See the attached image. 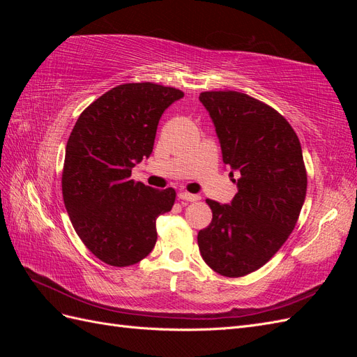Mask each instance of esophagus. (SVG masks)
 <instances>
[{
  "label": "esophagus",
  "instance_id": "1",
  "mask_svg": "<svg viewBox=\"0 0 357 357\" xmlns=\"http://www.w3.org/2000/svg\"><path fill=\"white\" fill-rule=\"evenodd\" d=\"M178 198L181 201H188V202H193V201H198L201 197L195 195V193H189V192H180L178 193Z\"/></svg>",
  "mask_w": 357,
  "mask_h": 357
}]
</instances>
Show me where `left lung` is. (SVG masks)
<instances>
[{
	"label": "left lung",
	"instance_id": "1",
	"mask_svg": "<svg viewBox=\"0 0 357 357\" xmlns=\"http://www.w3.org/2000/svg\"><path fill=\"white\" fill-rule=\"evenodd\" d=\"M218 132L223 162L238 192L232 202L207 199L211 223L198 232L199 252L213 271L243 277L264 266L298 222L307 195V169L294 128L273 107L247 93L199 95Z\"/></svg>",
	"mask_w": 357,
	"mask_h": 357
}]
</instances>
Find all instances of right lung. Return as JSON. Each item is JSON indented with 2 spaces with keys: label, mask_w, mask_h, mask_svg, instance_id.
I'll return each instance as SVG.
<instances>
[{
  "label": "right lung",
  "mask_w": 357,
  "mask_h": 357,
  "mask_svg": "<svg viewBox=\"0 0 357 357\" xmlns=\"http://www.w3.org/2000/svg\"><path fill=\"white\" fill-rule=\"evenodd\" d=\"M183 95L150 82L119 84L86 107L73 128L63 204L83 244L107 265L144 259L156 244V219L174 205V189H153L131 174L152 153L162 113Z\"/></svg>",
  "instance_id": "right-lung-1"
}]
</instances>
